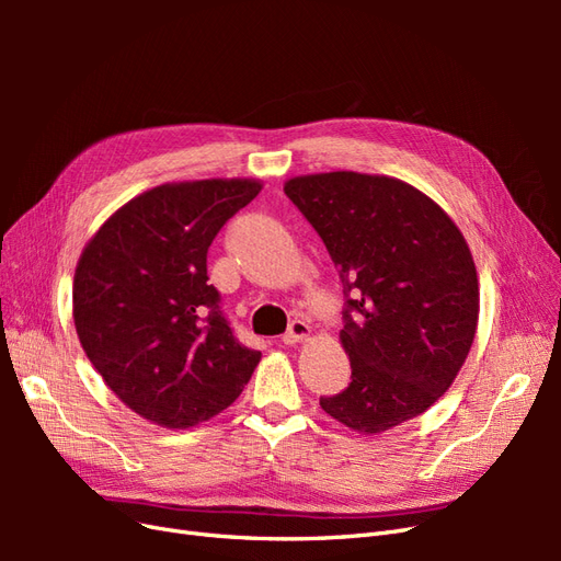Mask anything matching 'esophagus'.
<instances>
[{"mask_svg":"<svg viewBox=\"0 0 561 561\" xmlns=\"http://www.w3.org/2000/svg\"><path fill=\"white\" fill-rule=\"evenodd\" d=\"M309 336H311V325H309V322L293 320L290 328H287V332L283 334V344L293 346V344L304 342V339H309Z\"/></svg>","mask_w":561,"mask_h":561,"instance_id":"1","label":"esophagus"}]
</instances>
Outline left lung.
<instances>
[{
	"mask_svg": "<svg viewBox=\"0 0 561 561\" xmlns=\"http://www.w3.org/2000/svg\"><path fill=\"white\" fill-rule=\"evenodd\" d=\"M283 190L325 243L346 295L339 342L351 383L320 407L360 435L423 414L454 383L478 330V268L461 229L388 175H297Z\"/></svg>",
	"mask_w": 561,
	"mask_h": 561,
	"instance_id": "1",
	"label": "left lung"
}]
</instances>
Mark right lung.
<instances>
[{"label": "right lung", "instance_id": "1", "mask_svg": "<svg viewBox=\"0 0 561 561\" xmlns=\"http://www.w3.org/2000/svg\"><path fill=\"white\" fill-rule=\"evenodd\" d=\"M260 180L165 182L124 203L83 248L72 318L81 348L128 410L192 428L241 396L262 353L233 336L208 248Z\"/></svg>", "mask_w": 561, "mask_h": 561}]
</instances>
